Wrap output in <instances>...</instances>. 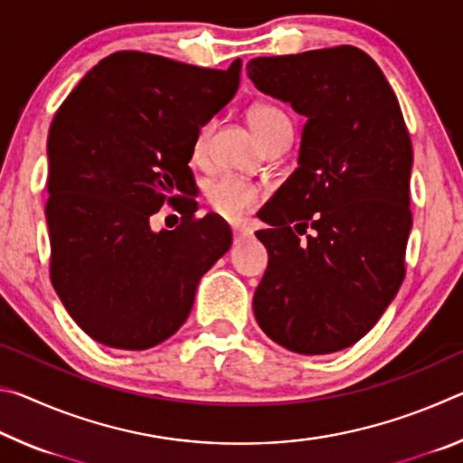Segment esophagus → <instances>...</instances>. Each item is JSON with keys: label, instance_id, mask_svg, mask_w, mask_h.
<instances>
[{"label": "esophagus", "instance_id": "obj_1", "mask_svg": "<svg viewBox=\"0 0 463 463\" xmlns=\"http://www.w3.org/2000/svg\"><path fill=\"white\" fill-rule=\"evenodd\" d=\"M250 234H253V231H250L247 224H242V222H234L232 224L234 245H239V242H245L247 239H250Z\"/></svg>", "mask_w": 463, "mask_h": 463}]
</instances>
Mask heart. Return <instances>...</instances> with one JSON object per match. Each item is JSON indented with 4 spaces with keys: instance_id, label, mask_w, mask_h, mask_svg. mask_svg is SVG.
I'll use <instances>...</instances> for the list:
<instances>
[{
    "instance_id": "heart-1",
    "label": "heart",
    "mask_w": 463,
    "mask_h": 463,
    "mask_svg": "<svg viewBox=\"0 0 463 463\" xmlns=\"http://www.w3.org/2000/svg\"><path fill=\"white\" fill-rule=\"evenodd\" d=\"M247 120L250 124V128H253L255 137L260 138V143H263L265 138L276 135L279 130L292 132V127H289V120L286 118V114L276 106H269V104H255L249 109ZM210 130H213V122L202 124L198 132H195L194 145H192V153L195 159H200V156L206 153ZM206 198L216 213H221L229 218H239L260 203L261 190L255 184L245 182V179L218 177L213 184H208Z\"/></svg>"
}]
</instances>
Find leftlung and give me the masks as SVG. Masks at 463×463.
Returning <instances> with one entry per match:
<instances>
[{"label": "left lung", "instance_id": "8db88e82", "mask_svg": "<svg viewBox=\"0 0 463 463\" xmlns=\"http://www.w3.org/2000/svg\"><path fill=\"white\" fill-rule=\"evenodd\" d=\"M255 88L302 114L298 167L260 213L268 269L253 296L261 331L294 354L357 343L404 279L412 229L409 130L390 83L355 46L247 62ZM315 228L300 243L295 232Z\"/></svg>", "mask_w": 463, "mask_h": 463}]
</instances>
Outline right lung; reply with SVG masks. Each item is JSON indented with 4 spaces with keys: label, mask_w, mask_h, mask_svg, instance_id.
<instances>
[{
    "label": "right lung",
    "mask_w": 463,
    "mask_h": 463,
    "mask_svg": "<svg viewBox=\"0 0 463 463\" xmlns=\"http://www.w3.org/2000/svg\"><path fill=\"white\" fill-rule=\"evenodd\" d=\"M226 71L122 51L85 73L49 132L51 279L62 307L112 349L143 351L185 323L200 279L231 249L216 214L194 218V137L239 90ZM165 201L174 232H153Z\"/></svg>",
    "instance_id": "add662e5"
}]
</instances>
